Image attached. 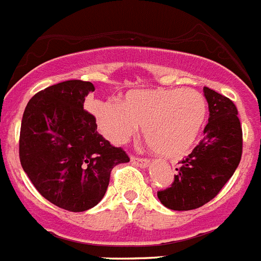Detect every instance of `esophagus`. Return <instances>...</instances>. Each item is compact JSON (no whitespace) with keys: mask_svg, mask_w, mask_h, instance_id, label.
Instances as JSON below:
<instances>
[{"mask_svg":"<svg viewBox=\"0 0 261 261\" xmlns=\"http://www.w3.org/2000/svg\"><path fill=\"white\" fill-rule=\"evenodd\" d=\"M130 161H132V163H135L136 166H138V167H147V166H149V163H150V161H149V159L137 158V156H132V158H130Z\"/></svg>","mask_w":261,"mask_h":261,"instance_id":"esophagus-1","label":"esophagus"}]
</instances>
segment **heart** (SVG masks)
Segmentation results:
<instances>
[{"instance_id":"heart-1","label":"heart","mask_w":261,"mask_h":261,"mask_svg":"<svg viewBox=\"0 0 261 261\" xmlns=\"http://www.w3.org/2000/svg\"><path fill=\"white\" fill-rule=\"evenodd\" d=\"M99 130L114 144H124L142 125L149 147L168 159L191 150L206 117V100L192 89L132 90L121 103L94 102L90 107Z\"/></svg>"}]
</instances>
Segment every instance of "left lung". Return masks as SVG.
Listing matches in <instances>:
<instances>
[{
	"label": "left lung",
	"mask_w": 261,
	"mask_h": 261,
	"mask_svg": "<svg viewBox=\"0 0 261 261\" xmlns=\"http://www.w3.org/2000/svg\"><path fill=\"white\" fill-rule=\"evenodd\" d=\"M209 120L204 138L180 162L170 188L158 199L172 211H192L214 199L229 181L242 158V126L229 98L204 87Z\"/></svg>",
	"instance_id": "obj_1"
}]
</instances>
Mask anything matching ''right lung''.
I'll list each match as a JSON object with an SVG mask.
<instances>
[{"label": "right lung", "mask_w": 261, "mask_h": 261, "mask_svg": "<svg viewBox=\"0 0 261 261\" xmlns=\"http://www.w3.org/2000/svg\"><path fill=\"white\" fill-rule=\"evenodd\" d=\"M91 82L65 81L30 99L22 117L19 158L23 170L44 199L69 212H85L103 199L112 168L129 162L96 132L84 110Z\"/></svg>", "instance_id": "add662e5"}]
</instances>
